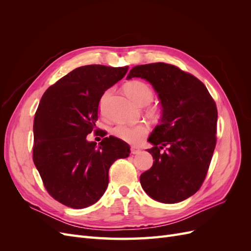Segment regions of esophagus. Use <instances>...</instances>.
<instances>
[{
	"mask_svg": "<svg viewBox=\"0 0 251 251\" xmlns=\"http://www.w3.org/2000/svg\"><path fill=\"white\" fill-rule=\"evenodd\" d=\"M131 153L133 155H138V154L141 153V150L139 148H137V147H132L131 148Z\"/></svg>",
	"mask_w": 251,
	"mask_h": 251,
	"instance_id": "34e87169",
	"label": "esophagus"
}]
</instances>
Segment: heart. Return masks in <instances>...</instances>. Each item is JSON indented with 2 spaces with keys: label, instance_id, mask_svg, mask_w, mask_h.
Masks as SVG:
<instances>
[{
  "label": "heart",
  "instance_id": "b5f03b06",
  "mask_svg": "<svg viewBox=\"0 0 251 251\" xmlns=\"http://www.w3.org/2000/svg\"><path fill=\"white\" fill-rule=\"evenodd\" d=\"M125 92L133 101L141 105L149 103L154 97V92L147 82L141 80H133L127 82L125 86ZM108 93H105L100 101V112L103 113L104 102L107 100ZM149 133L148 126L143 124L138 125H118L113 128V135L120 140L128 143L136 144L142 140V138Z\"/></svg>",
  "mask_w": 251,
  "mask_h": 251
}]
</instances>
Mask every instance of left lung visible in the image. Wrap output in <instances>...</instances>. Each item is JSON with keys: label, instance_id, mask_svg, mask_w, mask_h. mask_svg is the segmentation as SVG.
Here are the masks:
<instances>
[{"label": "left lung", "instance_id": "obj_1", "mask_svg": "<svg viewBox=\"0 0 251 251\" xmlns=\"http://www.w3.org/2000/svg\"><path fill=\"white\" fill-rule=\"evenodd\" d=\"M133 77L150 81L162 105L160 124L149 137L153 166L141 174V186L159 202H181L206 178L217 143L216 102L201 80L174 65L136 66L126 78Z\"/></svg>", "mask_w": 251, "mask_h": 251}]
</instances>
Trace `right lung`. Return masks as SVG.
Wrapping results in <instances>:
<instances>
[{
  "label": "right lung",
  "instance_id": "right-lung-1",
  "mask_svg": "<svg viewBox=\"0 0 251 251\" xmlns=\"http://www.w3.org/2000/svg\"><path fill=\"white\" fill-rule=\"evenodd\" d=\"M128 67L88 65L50 86L34 116L32 157L48 194L68 207L80 209L100 199L114 161L130 155V146L95 130L104 91L123 79ZM101 130L103 140L86 141Z\"/></svg>",
  "mask_w": 251,
  "mask_h": 251
}]
</instances>
